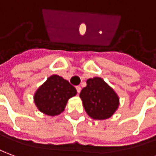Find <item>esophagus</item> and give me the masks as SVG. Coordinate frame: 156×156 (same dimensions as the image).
I'll use <instances>...</instances> for the list:
<instances>
[{"mask_svg": "<svg viewBox=\"0 0 156 156\" xmlns=\"http://www.w3.org/2000/svg\"><path fill=\"white\" fill-rule=\"evenodd\" d=\"M76 90H77V92H78V93H80V91H81V87H80V86H77V87H76Z\"/></svg>", "mask_w": 156, "mask_h": 156, "instance_id": "esophagus-1", "label": "esophagus"}]
</instances>
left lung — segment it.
I'll use <instances>...</instances> for the list:
<instances>
[{"label": "left lung", "instance_id": "obj_1", "mask_svg": "<svg viewBox=\"0 0 156 156\" xmlns=\"http://www.w3.org/2000/svg\"><path fill=\"white\" fill-rule=\"evenodd\" d=\"M80 98L89 116L95 120L111 117L119 107V97L100 77L90 78L81 90Z\"/></svg>", "mask_w": 156, "mask_h": 156}]
</instances>
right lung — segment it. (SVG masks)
<instances>
[{
	"instance_id": "1",
	"label": "right lung",
	"mask_w": 156,
	"mask_h": 156,
	"mask_svg": "<svg viewBox=\"0 0 156 156\" xmlns=\"http://www.w3.org/2000/svg\"><path fill=\"white\" fill-rule=\"evenodd\" d=\"M76 92L75 87L68 80L53 75L37 89L34 101L41 112L54 116L64 111L68 100L76 96Z\"/></svg>"
}]
</instances>
